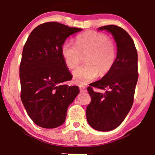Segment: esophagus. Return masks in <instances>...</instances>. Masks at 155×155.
I'll return each instance as SVG.
<instances>
[{
    "label": "esophagus",
    "mask_w": 155,
    "mask_h": 155,
    "mask_svg": "<svg viewBox=\"0 0 155 155\" xmlns=\"http://www.w3.org/2000/svg\"><path fill=\"white\" fill-rule=\"evenodd\" d=\"M80 91L81 93H83V92H86L87 90H86V88L85 87H80Z\"/></svg>",
    "instance_id": "obj_1"
}]
</instances>
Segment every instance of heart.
<instances>
[{"mask_svg":"<svg viewBox=\"0 0 155 155\" xmlns=\"http://www.w3.org/2000/svg\"><path fill=\"white\" fill-rule=\"evenodd\" d=\"M61 54L69 68H74L85 56L86 64L72 72L74 82L83 85L111 71L116 61L117 51L114 41L105 34L87 31L77 37L76 45L70 41L64 42Z\"/></svg>","mask_w":155,"mask_h":155,"instance_id":"1","label":"heart"}]
</instances>
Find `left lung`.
I'll return each mask as SVG.
<instances>
[{"label":"left lung","mask_w":155,"mask_h":155,"mask_svg":"<svg viewBox=\"0 0 155 155\" xmlns=\"http://www.w3.org/2000/svg\"><path fill=\"white\" fill-rule=\"evenodd\" d=\"M98 30H106L114 36L117 57L111 71L87 87L91 101L86 117L95 130L109 131L121 124L132 107L138 80L137 52L133 39L122 28L111 25ZM94 88L102 91L98 93Z\"/></svg>","instance_id":"obj_1"}]
</instances>
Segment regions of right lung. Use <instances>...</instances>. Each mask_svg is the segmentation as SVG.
I'll return each mask as SVG.
<instances>
[{
    "label": "right lung",
    "mask_w": 155,
    "mask_h": 155,
    "mask_svg": "<svg viewBox=\"0 0 155 155\" xmlns=\"http://www.w3.org/2000/svg\"><path fill=\"white\" fill-rule=\"evenodd\" d=\"M81 30L45 22L34 28L25 44L20 65V98L39 127L54 128L64 124L68 107L79 93L77 86L64 84L72 77L61 47L68 37Z\"/></svg>",
    "instance_id": "add662e5"
}]
</instances>
